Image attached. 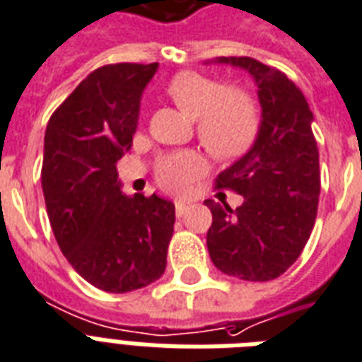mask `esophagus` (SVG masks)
<instances>
[{
  "label": "esophagus",
  "mask_w": 362,
  "mask_h": 362,
  "mask_svg": "<svg viewBox=\"0 0 362 362\" xmlns=\"http://www.w3.org/2000/svg\"><path fill=\"white\" fill-rule=\"evenodd\" d=\"M187 207H189V204H187V202H181V199H177V202H175V215L183 216L185 211H187Z\"/></svg>",
  "instance_id": "obj_1"
}]
</instances>
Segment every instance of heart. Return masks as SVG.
<instances>
[{
	"label": "heart",
	"instance_id": "obj_1",
	"mask_svg": "<svg viewBox=\"0 0 362 362\" xmlns=\"http://www.w3.org/2000/svg\"><path fill=\"white\" fill-rule=\"evenodd\" d=\"M166 93L179 108L196 117L199 141L216 157H235L256 138L259 127L256 103L245 89L224 88L221 80L183 71L168 82ZM204 172L194 151H175L158 158L155 177L172 192H181Z\"/></svg>",
	"mask_w": 362,
	"mask_h": 362
}]
</instances>
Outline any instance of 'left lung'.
Masks as SVG:
<instances>
[{
    "label": "left lung",
    "mask_w": 362,
    "mask_h": 362,
    "mask_svg": "<svg viewBox=\"0 0 362 362\" xmlns=\"http://www.w3.org/2000/svg\"><path fill=\"white\" fill-rule=\"evenodd\" d=\"M247 69L258 83L262 127L252 149L215 179L216 189L245 198L231 211L205 199L213 224L207 248L216 269L248 282H267L297 262L320 202V153L305 95L284 72L247 56L221 57Z\"/></svg>",
    "instance_id": "1"
}]
</instances>
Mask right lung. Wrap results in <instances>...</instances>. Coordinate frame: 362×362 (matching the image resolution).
Masks as SVG:
<instances>
[{
    "instance_id": "obj_1",
    "label": "right lung",
    "mask_w": 362,
    "mask_h": 362,
    "mask_svg": "<svg viewBox=\"0 0 362 362\" xmlns=\"http://www.w3.org/2000/svg\"><path fill=\"white\" fill-rule=\"evenodd\" d=\"M158 63L99 66L52 114L40 183L63 256L108 293L153 284L166 269L175 207L121 194L115 163L132 147L141 91Z\"/></svg>"
}]
</instances>
